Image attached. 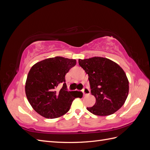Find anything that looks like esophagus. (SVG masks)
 I'll return each mask as SVG.
<instances>
[{"label":"esophagus","instance_id":"34e87169","mask_svg":"<svg viewBox=\"0 0 150 150\" xmlns=\"http://www.w3.org/2000/svg\"><path fill=\"white\" fill-rule=\"evenodd\" d=\"M83 94L84 95V96H86V95H88L90 94V91L89 89L88 88H84L83 89Z\"/></svg>","mask_w":150,"mask_h":150}]
</instances>
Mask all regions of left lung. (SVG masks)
Masks as SVG:
<instances>
[{
  "label": "left lung",
  "instance_id": "left-lung-1",
  "mask_svg": "<svg viewBox=\"0 0 150 150\" xmlns=\"http://www.w3.org/2000/svg\"><path fill=\"white\" fill-rule=\"evenodd\" d=\"M79 64L88 74L91 93L96 98L94 105L87 110L102 116L120 110L129 93V81L124 70L115 62L102 57L79 59Z\"/></svg>",
  "mask_w": 150,
  "mask_h": 150
}]
</instances>
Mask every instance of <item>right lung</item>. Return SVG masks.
I'll list each match as a JSON object with an SVG mask.
<instances>
[{"mask_svg":"<svg viewBox=\"0 0 150 150\" xmlns=\"http://www.w3.org/2000/svg\"><path fill=\"white\" fill-rule=\"evenodd\" d=\"M76 64V59L57 56L46 59L32 66L27 77L25 91L31 106L46 118L65 115L76 98L83 97L81 91H67L65 76ZM60 83L63 88L57 91Z\"/></svg>","mask_w":150,"mask_h":150,"instance_id":"1","label":"right lung"}]
</instances>
